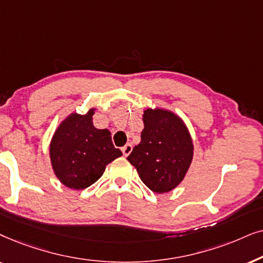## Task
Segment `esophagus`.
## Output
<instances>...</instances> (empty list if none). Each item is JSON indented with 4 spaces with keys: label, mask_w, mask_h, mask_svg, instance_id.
I'll use <instances>...</instances> for the list:
<instances>
[{
    "label": "esophagus",
    "mask_w": 263,
    "mask_h": 263,
    "mask_svg": "<svg viewBox=\"0 0 263 263\" xmlns=\"http://www.w3.org/2000/svg\"><path fill=\"white\" fill-rule=\"evenodd\" d=\"M132 149H134V146H132V144H126L125 146H122V154H124L125 156H128L129 154H131Z\"/></svg>",
    "instance_id": "obj_1"
}]
</instances>
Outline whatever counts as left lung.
<instances>
[{"label":"left lung","instance_id":"left-lung-1","mask_svg":"<svg viewBox=\"0 0 263 263\" xmlns=\"http://www.w3.org/2000/svg\"><path fill=\"white\" fill-rule=\"evenodd\" d=\"M141 143L128 162L150 190L164 194L176 189L186 176L194 157V143L186 124L174 111L146 108Z\"/></svg>","mask_w":263,"mask_h":263}]
</instances>
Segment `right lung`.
I'll list each match as a JSON object with an SVG mask.
<instances>
[{"label": "right lung", "instance_id": "obj_1", "mask_svg": "<svg viewBox=\"0 0 263 263\" xmlns=\"http://www.w3.org/2000/svg\"><path fill=\"white\" fill-rule=\"evenodd\" d=\"M96 108L85 114L73 111L60 122L52 135L49 155L56 178L65 186L83 190L102 177L106 166L122 155L114 148L108 128L93 126Z\"/></svg>", "mask_w": 263, "mask_h": 263}]
</instances>
